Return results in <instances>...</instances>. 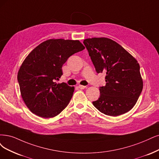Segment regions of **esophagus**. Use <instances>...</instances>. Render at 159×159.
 <instances>
[{
	"label": "esophagus",
	"mask_w": 159,
	"mask_h": 159,
	"mask_svg": "<svg viewBox=\"0 0 159 159\" xmlns=\"http://www.w3.org/2000/svg\"><path fill=\"white\" fill-rule=\"evenodd\" d=\"M79 88L80 89H86V86H83V85H79Z\"/></svg>",
	"instance_id": "obj_1"
}]
</instances>
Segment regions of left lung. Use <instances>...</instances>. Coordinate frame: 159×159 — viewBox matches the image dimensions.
I'll return each instance as SVG.
<instances>
[{
	"instance_id": "obj_1",
	"label": "left lung",
	"mask_w": 159,
	"mask_h": 159,
	"mask_svg": "<svg viewBox=\"0 0 159 159\" xmlns=\"http://www.w3.org/2000/svg\"><path fill=\"white\" fill-rule=\"evenodd\" d=\"M83 43L96 72L106 73V84L100 87V96L92 102L93 105L109 116L128 112L136 105L143 89L138 61L120 44L108 38L86 39Z\"/></svg>"
}]
</instances>
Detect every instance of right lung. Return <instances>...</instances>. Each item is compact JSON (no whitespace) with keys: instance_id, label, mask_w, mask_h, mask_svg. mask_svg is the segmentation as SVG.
<instances>
[{"instance_id":"obj_1","label":"right lung","mask_w":159,"mask_h":159,"mask_svg":"<svg viewBox=\"0 0 159 159\" xmlns=\"http://www.w3.org/2000/svg\"><path fill=\"white\" fill-rule=\"evenodd\" d=\"M84 48L77 40L49 39L29 53L19 69L17 80L23 100L33 113L52 118L67 106L75 88L57 80L67 59Z\"/></svg>"}]
</instances>
